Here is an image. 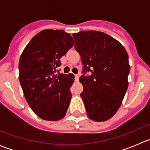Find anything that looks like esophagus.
Returning a JSON list of instances; mask_svg holds the SVG:
<instances>
[{
  "instance_id": "esophagus-1",
  "label": "esophagus",
  "mask_w": 150,
  "mask_h": 150,
  "mask_svg": "<svg viewBox=\"0 0 150 150\" xmlns=\"http://www.w3.org/2000/svg\"><path fill=\"white\" fill-rule=\"evenodd\" d=\"M74 76H75V80H76V81H78V80H79V74H75Z\"/></svg>"
}]
</instances>
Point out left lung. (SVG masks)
Returning a JSON list of instances; mask_svg holds the SVG:
<instances>
[{
	"mask_svg": "<svg viewBox=\"0 0 150 150\" xmlns=\"http://www.w3.org/2000/svg\"><path fill=\"white\" fill-rule=\"evenodd\" d=\"M73 37L83 64L80 96L87 116L95 122L108 120L119 110L128 88V53L119 41L104 32L82 30Z\"/></svg>",
	"mask_w": 150,
	"mask_h": 150,
	"instance_id": "left-lung-1",
	"label": "left lung"
}]
</instances>
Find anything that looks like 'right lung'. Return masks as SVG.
<instances>
[{
    "mask_svg": "<svg viewBox=\"0 0 150 150\" xmlns=\"http://www.w3.org/2000/svg\"><path fill=\"white\" fill-rule=\"evenodd\" d=\"M73 46L71 34L46 29L30 40L21 55L18 78L24 95L31 110L44 120L58 121L67 112L74 76L59 74L56 68Z\"/></svg>",
    "mask_w": 150,
    "mask_h": 150,
    "instance_id": "add662e5",
    "label": "right lung"
}]
</instances>
